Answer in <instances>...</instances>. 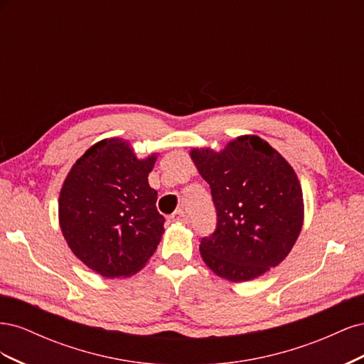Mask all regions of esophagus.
I'll return each mask as SVG.
<instances>
[{
  "mask_svg": "<svg viewBox=\"0 0 364 364\" xmlns=\"http://www.w3.org/2000/svg\"><path fill=\"white\" fill-rule=\"evenodd\" d=\"M171 222H173V223L186 225V223H188V217H186V214H185L183 211H178V213H174V214L171 215Z\"/></svg>",
  "mask_w": 364,
  "mask_h": 364,
  "instance_id": "esophagus-1",
  "label": "esophagus"
}]
</instances>
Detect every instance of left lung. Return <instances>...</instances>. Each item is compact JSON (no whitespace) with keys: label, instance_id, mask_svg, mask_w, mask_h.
<instances>
[{"label":"left lung","instance_id":"8db88e82","mask_svg":"<svg viewBox=\"0 0 364 364\" xmlns=\"http://www.w3.org/2000/svg\"><path fill=\"white\" fill-rule=\"evenodd\" d=\"M191 161L211 186L214 234L199 245L217 277L246 282L277 267L291 252L304 225L297 174L278 150L257 135H241L222 150L193 147Z\"/></svg>","mask_w":364,"mask_h":364}]
</instances>
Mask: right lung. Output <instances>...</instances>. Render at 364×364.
<instances>
[{
  "instance_id": "right-lung-1",
  "label": "right lung",
  "mask_w": 364,
  "mask_h": 364,
  "mask_svg": "<svg viewBox=\"0 0 364 364\" xmlns=\"http://www.w3.org/2000/svg\"><path fill=\"white\" fill-rule=\"evenodd\" d=\"M158 151L139 159L130 142L106 138L74 162L59 194L65 241L103 278H129L146 266L164 234L149 173Z\"/></svg>"
}]
</instances>
